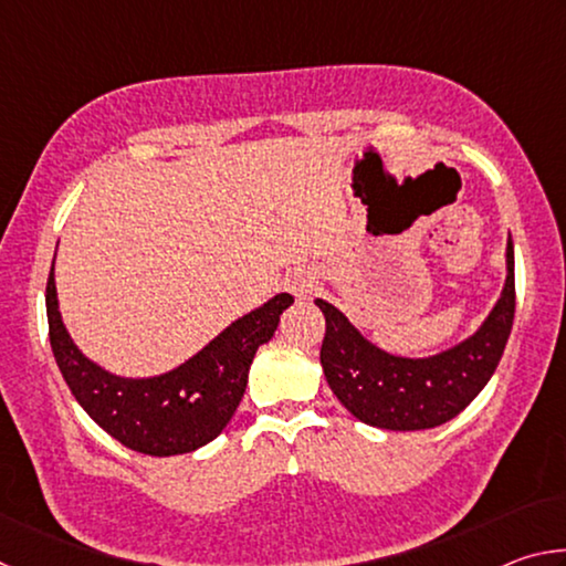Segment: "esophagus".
I'll use <instances>...</instances> for the list:
<instances>
[{"instance_id":"1","label":"esophagus","mask_w":566,"mask_h":566,"mask_svg":"<svg viewBox=\"0 0 566 566\" xmlns=\"http://www.w3.org/2000/svg\"><path fill=\"white\" fill-rule=\"evenodd\" d=\"M312 286H314L312 276L304 274V272H294V274L286 276V282H284V290L294 294V296H300V300H304V296L312 294Z\"/></svg>"}]
</instances>
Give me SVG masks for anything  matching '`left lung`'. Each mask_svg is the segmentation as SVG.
Listing matches in <instances>:
<instances>
[{
	"mask_svg": "<svg viewBox=\"0 0 566 566\" xmlns=\"http://www.w3.org/2000/svg\"><path fill=\"white\" fill-rule=\"evenodd\" d=\"M327 329L322 369L337 399L369 427L415 432L432 429L467 409L500 364L514 322V242H506V284L474 337L429 359H405L377 349L339 310L314 302Z\"/></svg>",
	"mask_w": 566,
	"mask_h": 566,
	"instance_id": "left-lung-1",
	"label": "left lung"
}]
</instances>
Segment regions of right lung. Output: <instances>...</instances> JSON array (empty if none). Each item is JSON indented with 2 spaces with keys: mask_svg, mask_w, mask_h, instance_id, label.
Instances as JSON below:
<instances>
[{
  "mask_svg": "<svg viewBox=\"0 0 566 566\" xmlns=\"http://www.w3.org/2000/svg\"><path fill=\"white\" fill-rule=\"evenodd\" d=\"M292 302V294H276L169 375L122 379L74 347L56 306L54 264L46 280L50 342L66 387L104 432L151 457L195 452L222 432L244 397L249 364Z\"/></svg>",
  "mask_w": 566,
  "mask_h": 566,
  "instance_id": "right-lung-1",
  "label": "right lung"
}]
</instances>
